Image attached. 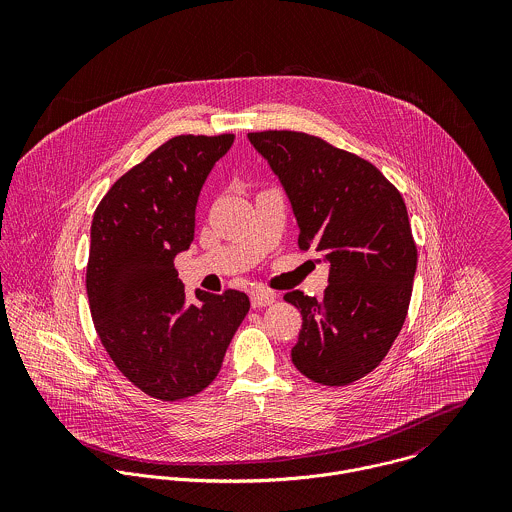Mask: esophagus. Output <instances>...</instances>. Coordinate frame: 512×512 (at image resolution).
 I'll list each match as a JSON object with an SVG mask.
<instances>
[{
	"label": "esophagus",
	"instance_id": "34e87169",
	"mask_svg": "<svg viewBox=\"0 0 512 512\" xmlns=\"http://www.w3.org/2000/svg\"><path fill=\"white\" fill-rule=\"evenodd\" d=\"M252 307H266L276 301V295L272 292H254L250 295Z\"/></svg>",
	"mask_w": 512,
	"mask_h": 512
}]
</instances>
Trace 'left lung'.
<instances>
[{"instance_id": "1", "label": "left lung", "mask_w": 512, "mask_h": 512, "mask_svg": "<svg viewBox=\"0 0 512 512\" xmlns=\"http://www.w3.org/2000/svg\"><path fill=\"white\" fill-rule=\"evenodd\" d=\"M248 140L292 203L299 248L329 264L321 301L284 295L303 317L292 363L313 382L351 384L380 365L408 313L418 252L404 199L372 163L321 138L270 130Z\"/></svg>"}]
</instances>
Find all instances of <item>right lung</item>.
Returning <instances> with one entry per match:
<instances>
[{"mask_svg": "<svg viewBox=\"0 0 512 512\" xmlns=\"http://www.w3.org/2000/svg\"><path fill=\"white\" fill-rule=\"evenodd\" d=\"M232 142L171 138L112 185L92 219L86 293L96 333L118 370L157 400L205 390L250 309L236 290H195L187 303L173 264L195 238L201 189Z\"/></svg>", "mask_w": 512, "mask_h": 512, "instance_id": "add662e5", "label": "right lung"}]
</instances>
